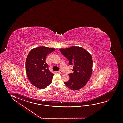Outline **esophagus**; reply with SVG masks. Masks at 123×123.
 <instances>
[{
  "label": "esophagus",
  "mask_w": 123,
  "mask_h": 123,
  "mask_svg": "<svg viewBox=\"0 0 123 123\" xmlns=\"http://www.w3.org/2000/svg\"><path fill=\"white\" fill-rule=\"evenodd\" d=\"M58 73H59V74H62V71L60 70V71H58Z\"/></svg>",
  "instance_id": "34e87169"
}]
</instances>
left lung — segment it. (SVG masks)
Instances as JSON below:
<instances>
[{
	"label": "left lung",
	"instance_id": "1",
	"mask_svg": "<svg viewBox=\"0 0 123 123\" xmlns=\"http://www.w3.org/2000/svg\"><path fill=\"white\" fill-rule=\"evenodd\" d=\"M59 50L69 60V65L73 68V73L68 74L69 81L64 84L73 90L80 89L86 84L92 74L93 61L91 54L80 47L72 46Z\"/></svg>",
	"mask_w": 123,
	"mask_h": 123
}]
</instances>
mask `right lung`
<instances>
[{"label": "right lung", "mask_w": 123, "mask_h": 123, "mask_svg": "<svg viewBox=\"0 0 123 123\" xmlns=\"http://www.w3.org/2000/svg\"><path fill=\"white\" fill-rule=\"evenodd\" d=\"M55 49L40 46L32 49L25 61L27 77L31 84L40 89H44L52 83L54 74L48 69L45 60L47 55Z\"/></svg>", "instance_id": "obj_1"}]
</instances>
